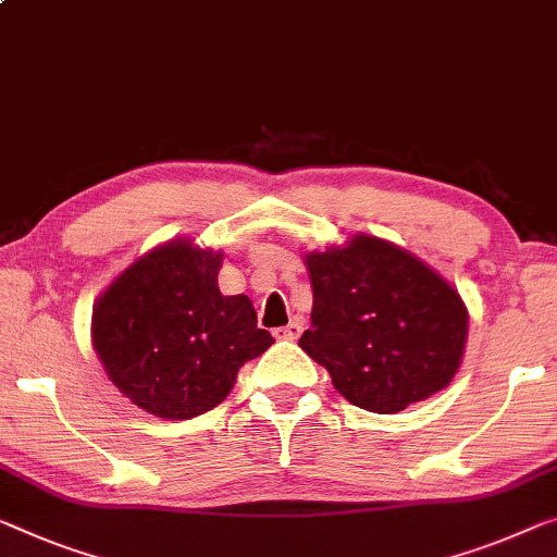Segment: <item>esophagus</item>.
<instances>
[{
	"instance_id": "34e87169",
	"label": "esophagus",
	"mask_w": 557,
	"mask_h": 557,
	"mask_svg": "<svg viewBox=\"0 0 557 557\" xmlns=\"http://www.w3.org/2000/svg\"><path fill=\"white\" fill-rule=\"evenodd\" d=\"M301 333H304V323L301 321H290L288 326L273 331V336L281 338V341H296L298 336H301Z\"/></svg>"
}]
</instances>
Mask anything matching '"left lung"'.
I'll return each instance as SVG.
<instances>
[{
    "instance_id": "obj_1",
    "label": "left lung",
    "mask_w": 557,
    "mask_h": 557,
    "mask_svg": "<svg viewBox=\"0 0 557 557\" xmlns=\"http://www.w3.org/2000/svg\"><path fill=\"white\" fill-rule=\"evenodd\" d=\"M304 263L313 308L298 346L348 404L398 413L448 386L468 341V308L450 281L371 234L306 251Z\"/></svg>"
}]
</instances>
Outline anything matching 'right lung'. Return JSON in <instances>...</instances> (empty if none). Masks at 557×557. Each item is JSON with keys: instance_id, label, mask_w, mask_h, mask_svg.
I'll use <instances>...</instances> for the list:
<instances>
[{"instance_id": "right-lung-1", "label": "right lung", "mask_w": 557, "mask_h": 557, "mask_svg": "<svg viewBox=\"0 0 557 557\" xmlns=\"http://www.w3.org/2000/svg\"><path fill=\"white\" fill-rule=\"evenodd\" d=\"M224 253L171 238L126 267L94 301L91 346L109 381L164 421L219 406L238 368L273 338L256 326L249 296H224Z\"/></svg>"}]
</instances>
